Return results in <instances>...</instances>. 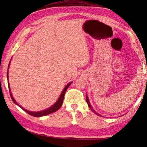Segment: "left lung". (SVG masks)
I'll use <instances>...</instances> for the list:
<instances>
[{"mask_svg":"<svg viewBox=\"0 0 147 147\" xmlns=\"http://www.w3.org/2000/svg\"><path fill=\"white\" fill-rule=\"evenodd\" d=\"M86 102H87V103H88V106H89V108H90V109L92 110V111H93L94 113H95L96 114H97V115H98V116H100L99 114H98V113H96V112H95V110H94V109H93V108L92 107V106H91V104H90V102H89V99H88V96H86Z\"/></svg>","mask_w":147,"mask_h":147,"instance_id":"left-lung-1","label":"left lung"}]
</instances>
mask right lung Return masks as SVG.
Instances as JSON below:
<instances>
[{"instance_id": "add662e5", "label": "right lung", "mask_w": 147, "mask_h": 147, "mask_svg": "<svg viewBox=\"0 0 147 147\" xmlns=\"http://www.w3.org/2000/svg\"><path fill=\"white\" fill-rule=\"evenodd\" d=\"M9 76H8V72H7V78ZM71 83H69L68 84L67 86H65V88H64L63 92H62V93L61 94V96H60V97L59 98V100H57V102H56V103L54 104V105H53L51 106V107H50L49 108H48V109L45 110H43V111H41V112H30V111H28L27 110L25 109V108H22L21 106H20L19 104H18L17 103V102L15 101V99H14L13 96H12L11 94V90H10L9 89V92H10V96H11V99L12 100H13V102L15 104H17V105H18L19 106V107H21L22 109H23L24 111L27 112V113H28L29 114V115L31 116H35V117H40V116H46L47 115V114H51L53 113V112L57 111V110H59L60 108H61V106H62V104H63V98H64V95H65V93L66 92V90H67V89L68 88V87H69L70 84H71ZM8 85H9V83L8 84Z\"/></svg>"}]
</instances>
